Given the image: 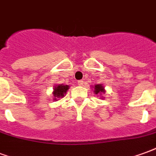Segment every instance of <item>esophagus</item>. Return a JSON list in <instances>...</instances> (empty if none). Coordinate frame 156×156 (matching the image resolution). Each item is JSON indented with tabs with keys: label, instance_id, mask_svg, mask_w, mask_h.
Segmentation results:
<instances>
[{
	"label": "esophagus",
	"instance_id": "34e87169",
	"mask_svg": "<svg viewBox=\"0 0 156 156\" xmlns=\"http://www.w3.org/2000/svg\"><path fill=\"white\" fill-rule=\"evenodd\" d=\"M77 83H78L79 86H83V80H78Z\"/></svg>",
	"mask_w": 156,
	"mask_h": 156
}]
</instances>
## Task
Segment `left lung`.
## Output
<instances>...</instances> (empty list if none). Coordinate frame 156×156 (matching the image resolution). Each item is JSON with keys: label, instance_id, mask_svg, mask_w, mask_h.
<instances>
[{"label": "left lung", "instance_id": "1", "mask_svg": "<svg viewBox=\"0 0 156 156\" xmlns=\"http://www.w3.org/2000/svg\"><path fill=\"white\" fill-rule=\"evenodd\" d=\"M104 87L101 86V85H96V86H95V90H94V92H95V94L97 95V94H101V93H104Z\"/></svg>", "mask_w": 156, "mask_h": 156}]
</instances>
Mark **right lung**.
I'll return each mask as SVG.
<instances>
[{
  "label": "right lung",
  "mask_w": 156,
  "mask_h": 156,
  "mask_svg": "<svg viewBox=\"0 0 156 156\" xmlns=\"http://www.w3.org/2000/svg\"><path fill=\"white\" fill-rule=\"evenodd\" d=\"M68 89H69V86H67V85L66 86H63L61 84V85L55 86L54 88V92H53V95L55 96V101L57 100V98H60V97L62 98Z\"/></svg>",
  "instance_id": "add662e5"
}]
</instances>
